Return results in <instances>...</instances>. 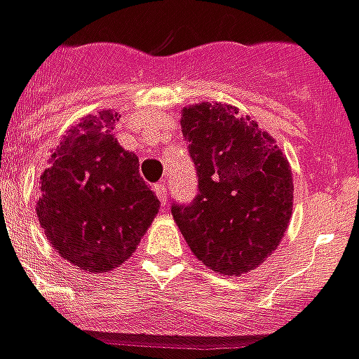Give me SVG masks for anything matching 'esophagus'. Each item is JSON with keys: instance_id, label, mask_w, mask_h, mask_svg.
<instances>
[{"instance_id": "34e87169", "label": "esophagus", "mask_w": 359, "mask_h": 359, "mask_svg": "<svg viewBox=\"0 0 359 359\" xmlns=\"http://www.w3.org/2000/svg\"><path fill=\"white\" fill-rule=\"evenodd\" d=\"M155 194H157V198L161 200V204L166 205V191H168V187H166V182H159L155 183Z\"/></svg>"}]
</instances>
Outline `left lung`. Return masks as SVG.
<instances>
[{"label":"left lung","mask_w":359,"mask_h":359,"mask_svg":"<svg viewBox=\"0 0 359 359\" xmlns=\"http://www.w3.org/2000/svg\"><path fill=\"white\" fill-rule=\"evenodd\" d=\"M182 133L198 174V194L172 215L189 249L215 273L258 268L285 238L294 180L273 136L240 108L198 102L182 110Z\"/></svg>","instance_id":"left-lung-1"}]
</instances>
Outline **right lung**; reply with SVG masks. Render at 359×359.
I'll use <instances>...</instances> for the list:
<instances>
[{
  "mask_svg": "<svg viewBox=\"0 0 359 359\" xmlns=\"http://www.w3.org/2000/svg\"><path fill=\"white\" fill-rule=\"evenodd\" d=\"M118 114H88L55 146L39 183L37 217L46 240L84 271L118 268L159 213L138 157L114 138Z\"/></svg>",
  "mask_w": 359,
  "mask_h": 359,
  "instance_id": "add662e5",
  "label": "right lung"
}]
</instances>
